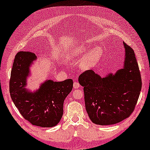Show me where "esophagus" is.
<instances>
[{"mask_svg":"<svg viewBox=\"0 0 150 150\" xmlns=\"http://www.w3.org/2000/svg\"><path fill=\"white\" fill-rule=\"evenodd\" d=\"M73 87L74 89H78L80 87V84L78 83V82H74L73 84Z\"/></svg>","mask_w":150,"mask_h":150,"instance_id":"34e87169","label":"esophagus"}]
</instances>
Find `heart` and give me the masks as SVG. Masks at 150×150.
Segmentation results:
<instances>
[{
	"label": "heart",
	"instance_id": "obj_1",
	"mask_svg": "<svg viewBox=\"0 0 150 150\" xmlns=\"http://www.w3.org/2000/svg\"><path fill=\"white\" fill-rule=\"evenodd\" d=\"M82 52H83V51L81 50V49H74V50L69 51L68 54H67V57L69 59H73L79 56ZM101 55V49L98 48H94L93 50H91V52L89 53V55L84 59V61L81 64L82 67L84 69H88L91 67L100 58Z\"/></svg>",
	"mask_w": 150,
	"mask_h": 150
}]
</instances>
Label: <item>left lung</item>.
<instances>
[{"label":"left lung","instance_id":"8db88e82","mask_svg":"<svg viewBox=\"0 0 150 150\" xmlns=\"http://www.w3.org/2000/svg\"><path fill=\"white\" fill-rule=\"evenodd\" d=\"M124 67L101 78L93 70L79 76L84 87L85 108L90 120L98 125H111L128 118L134 111L141 87V73L133 49L125 42Z\"/></svg>","mask_w":150,"mask_h":150}]
</instances>
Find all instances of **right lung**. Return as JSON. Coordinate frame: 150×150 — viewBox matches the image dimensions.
<instances>
[{
    "mask_svg": "<svg viewBox=\"0 0 150 150\" xmlns=\"http://www.w3.org/2000/svg\"><path fill=\"white\" fill-rule=\"evenodd\" d=\"M36 55L20 51L16 55L11 71L9 92L14 104L22 117L34 126L50 128L60 122L63 113V102L73 87V81L62 82L48 80L35 93L24 88L29 66Z\"/></svg>",
    "mask_w": 150,
    "mask_h": 150,
    "instance_id": "obj_1",
    "label": "right lung"
}]
</instances>
